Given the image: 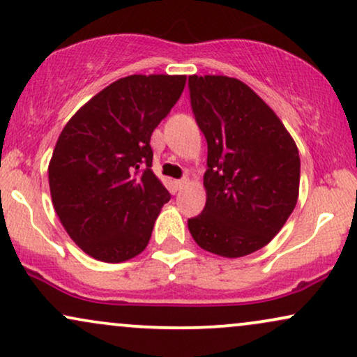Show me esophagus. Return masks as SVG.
Returning a JSON list of instances; mask_svg holds the SVG:
<instances>
[{
    "mask_svg": "<svg viewBox=\"0 0 357 357\" xmlns=\"http://www.w3.org/2000/svg\"><path fill=\"white\" fill-rule=\"evenodd\" d=\"M188 181H190V179L183 178V179H178V181H176L174 184H176V188H178V190H183V188L188 184Z\"/></svg>",
    "mask_w": 357,
    "mask_h": 357,
    "instance_id": "esophagus-1",
    "label": "esophagus"
}]
</instances>
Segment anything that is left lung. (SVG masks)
<instances>
[{"instance_id": "obj_1", "label": "left lung", "mask_w": 357, "mask_h": 357, "mask_svg": "<svg viewBox=\"0 0 357 357\" xmlns=\"http://www.w3.org/2000/svg\"><path fill=\"white\" fill-rule=\"evenodd\" d=\"M191 109L208 143L206 206L188 220L206 251L241 257L264 248L298 203L301 161L257 94L227 76H190Z\"/></svg>"}]
</instances>
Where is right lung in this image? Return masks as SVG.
Here are the masks:
<instances>
[{"mask_svg":"<svg viewBox=\"0 0 357 357\" xmlns=\"http://www.w3.org/2000/svg\"><path fill=\"white\" fill-rule=\"evenodd\" d=\"M186 76L114 81L68 121L50 161L51 199L86 255L123 263L144 251L171 195L153 173L154 128L181 96Z\"/></svg>","mask_w":357,"mask_h":357,"instance_id":"right-lung-1","label":"right lung"}]
</instances>
